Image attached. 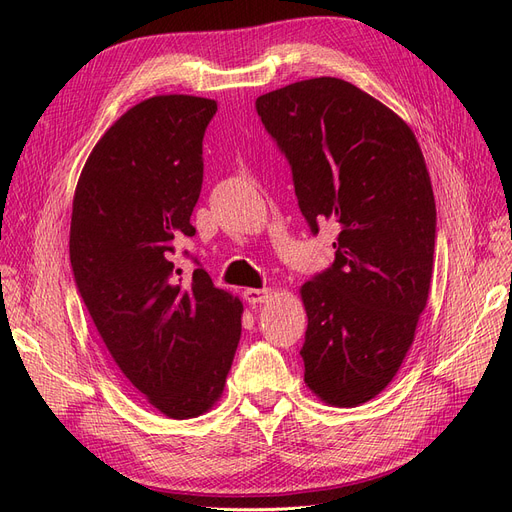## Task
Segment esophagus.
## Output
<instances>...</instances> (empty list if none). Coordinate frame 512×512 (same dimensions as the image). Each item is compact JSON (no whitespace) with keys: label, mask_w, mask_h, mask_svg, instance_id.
Returning a JSON list of instances; mask_svg holds the SVG:
<instances>
[{"label":"esophagus","mask_w":512,"mask_h":512,"mask_svg":"<svg viewBox=\"0 0 512 512\" xmlns=\"http://www.w3.org/2000/svg\"><path fill=\"white\" fill-rule=\"evenodd\" d=\"M272 297V289H246L244 291V299L249 304H266V301Z\"/></svg>","instance_id":"obj_1"}]
</instances>
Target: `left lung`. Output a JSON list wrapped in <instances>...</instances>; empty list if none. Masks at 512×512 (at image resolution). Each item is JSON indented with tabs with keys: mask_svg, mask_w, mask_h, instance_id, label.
<instances>
[{
	"mask_svg": "<svg viewBox=\"0 0 512 512\" xmlns=\"http://www.w3.org/2000/svg\"><path fill=\"white\" fill-rule=\"evenodd\" d=\"M255 107L312 232L337 227L333 266L299 289L304 382L327 405L356 407L401 369L430 293L437 206L420 143L390 107L339 78L289 84Z\"/></svg>",
	"mask_w": 512,
	"mask_h": 512,
	"instance_id": "8db88e82",
	"label": "left lung"
}]
</instances>
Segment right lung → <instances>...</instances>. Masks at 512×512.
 Instances as JSON below:
<instances>
[{
    "label": "right lung",
    "instance_id": "add662e5",
    "mask_svg": "<svg viewBox=\"0 0 512 512\" xmlns=\"http://www.w3.org/2000/svg\"><path fill=\"white\" fill-rule=\"evenodd\" d=\"M217 101L158 94L130 107L90 151L75 185L69 257L113 363L147 403L189 420L221 399L242 301L202 268L181 282L173 242L202 189V139Z\"/></svg>",
    "mask_w": 512,
    "mask_h": 512
}]
</instances>
